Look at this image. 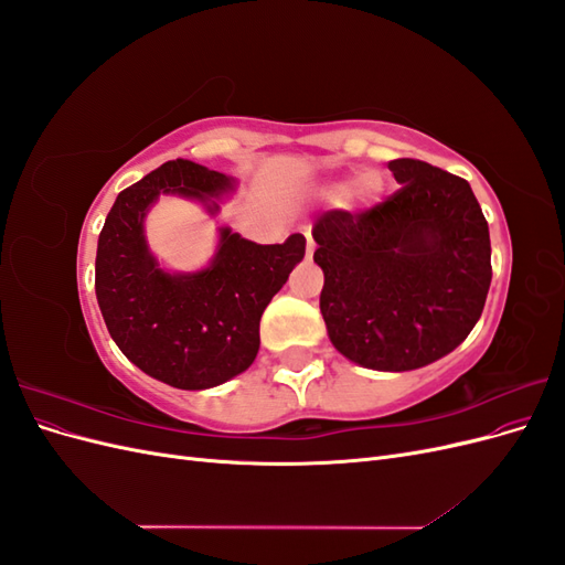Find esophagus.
<instances>
[{
    "mask_svg": "<svg viewBox=\"0 0 565 565\" xmlns=\"http://www.w3.org/2000/svg\"><path fill=\"white\" fill-rule=\"evenodd\" d=\"M313 252H316V243H313V237L306 233V256H313Z\"/></svg>",
    "mask_w": 565,
    "mask_h": 565,
    "instance_id": "esophagus-1",
    "label": "esophagus"
}]
</instances>
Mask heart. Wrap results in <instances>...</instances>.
<instances>
[{"instance_id": "1", "label": "heart", "mask_w": 565, "mask_h": 565, "mask_svg": "<svg viewBox=\"0 0 565 565\" xmlns=\"http://www.w3.org/2000/svg\"><path fill=\"white\" fill-rule=\"evenodd\" d=\"M382 177L377 172H361L351 183L334 185L337 193H347L351 202H372L382 193Z\"/></svg>"}]
</instances>
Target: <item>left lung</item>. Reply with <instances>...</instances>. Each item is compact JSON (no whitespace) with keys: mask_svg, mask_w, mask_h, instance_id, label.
<instances>
[{"mask_svg":"<svg viewBox=\"0 0 565 565\" xmlns=\"http://www.w3.org/2000/svg\"><path fill=\"white\" fill-rule=\"evenodd\" d=\"M388 169L401 183L391 198L316 221L313 262L334 349L363 367L403 372L455 351L481 318L490 233L465 179L413 158Z\"/></svg>","mask_w":565,"mask_h":565,"instance_id":"8db88e82","label":"left lung"}]
</instances>
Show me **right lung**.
Instances as JSON below:
<instances>
[{
  "mask_svg": "<svg viewBox=\"0 0 565 565\" xmlns=\"http://www.w3.org/2000/svg\"><path fill=\"white\" fill-rule=\"evenodd\" d=\"M235 181L191 160H169L117 195L98 235L96 299L129 361L177 388H210L245 372L259 351V320L303 259L306 237L256 245L221 228L214 259L167 273L150 254L143 218L162 193L195 198L214 214Z\"/></svg>",
  "mask_w": 565,
  "mask_h": 565,
  "instance_id": "1",
  "label": "right lung"
}]
</instances>
